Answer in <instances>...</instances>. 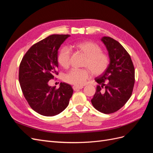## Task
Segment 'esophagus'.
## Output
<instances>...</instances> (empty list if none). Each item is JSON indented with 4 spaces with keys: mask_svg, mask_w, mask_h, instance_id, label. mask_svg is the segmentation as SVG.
<instances>
[{
    "mask_svg": "<svg viewBox=\"0 0 153 153\" xmlns=\"http://www.w3.org/2000/svg\"><path fill=\"white\" fill-rule=\"evenodd\" d=\"M83 88L82 86H77V85H74L73 86V89L74 91H78L80 89H82Z\"/></svg>",
    "mask_w": 153,
    "mask_h": 153,
    "instance_id": "1",
    "label": "esophagus"
}]
</instances>
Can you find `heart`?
<instances>
[{
    "label": "heart",
    "mask_w": 153,
    "mask_h": 153,
    "mask_svg": "<svg viewBox=\"0 0 153 153\" xmlns=\"http://www.w3.org/2000/svg\"><path fill=\"white\" fill-rule=\"evenodd\" d=\"M73 47L85 57L83 63V66L85 68L72 69L64 77L66 82L72 85H82L90 78L91 73L94 76H98L106 70L109 65V57L102 52L100 45L91 41H85L75 43ZM70 51L67 47H63L57 55L59 64L63 68L68 69L70 66Z\"/></svg>",
    "instance_id": "1"
}]
</instances>
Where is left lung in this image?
<instances>
[{
	"label": "left lung",
	"mask_w": 153,
	"mask_h": 153,
	"mask_svg": "<svg viewBox=\"0 0 153 153\" xmlns=\"http://www.w3.org/2000/svg\"><path fill=\"white\" fill-rule=\"evenodd\" d=\"M110 58L106 70L95 78L99 85L92 105L99 112L112 114L130 98L135 84V68L130 55L118 41L110 37L101 38Z\"/></svg>",
	"instance_id": "8db88e82"
}]
</instances>
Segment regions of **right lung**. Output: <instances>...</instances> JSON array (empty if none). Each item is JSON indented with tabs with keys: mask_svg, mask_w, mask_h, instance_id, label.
I'll return each instance as SVG.
<instances>
[{
	"mask_svg": "<svg viewBox=\"0 0 153 153\" xmlns=\"http://www.w3.org/2000/svg\"><path fill=\"white\" fill-rule=\"evenodd\" d=\"M69 34H53L34 44L23 57L19 68V82L30 107L44 116H54L69 105L73 90L61 82L60 87L48 82L57 75L58 50Z\"/></svg>",
	"mask_w": 153,
	"mask_h": 153,
	"instance_id": "add662e5",
	"label": "right lung"
}]
</instances>
